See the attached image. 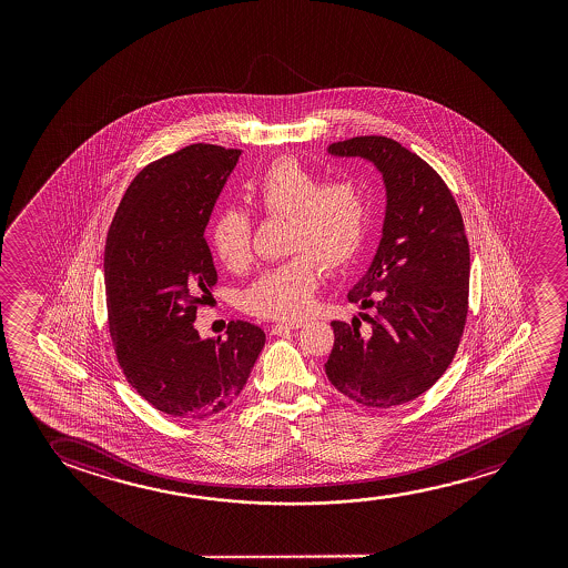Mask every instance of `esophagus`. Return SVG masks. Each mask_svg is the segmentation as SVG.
<instances>
[{
	"mask_svg": "<svg viewBox=\"0 0 568 568\" xmlns=\"http://www.w3.org/2000/svg\"><path fill=\"white\" fill-rule=\"evenodd\" d=\"M303 326L304 322H280V324L272 326V334H283V332H288V329H298V327Z\"/></svg>",
	"mask_w": 568,
	"mask_h": 568,
	"instance_id": "esophagus-1",
	"label": "esophagus"
}]
</instances>
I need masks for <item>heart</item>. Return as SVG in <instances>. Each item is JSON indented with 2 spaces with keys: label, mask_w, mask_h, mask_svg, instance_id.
Wrapping results in <instances>:
<instances>
[{
  "label": "heart",
  "mask_w": 568,
  "mask_h": 568,
  "mask_svg": "<svg viewBox=\"0 0 568 568\" xmlns=\"http://www.w3.org/2000/svg\"><path fill=\"white\" fill-rule=\"evenodd\" d=\"M246 190L264 217H287L285 252L293 256L257 275L242 295V308L257 318H303L314 303L322 264L343 270L365 250L373 192L363 180L326 182L293 156L273 161ZM252 234L254 221L246 211H221L211 226V248L221 264L242 272L252 262Z\"/></svg>",
  "instance_id": "1"
}]
</instances>
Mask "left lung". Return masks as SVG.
<instances>
[{
  "instance_id": "obj_1",
  "label": "left lung",
  "mask_w": 568,
  "mask_h": 568,
  "mask_svg": "<svg viewBox=\"0 0 568 568\" xmlns=\"http://www.w3.org/2000/svg\"><path fill=\"white\" fill-rule=\"evenodd\" d=\"M337 156H363L386 184L381 246L349 303L373 311L334 320L326 374L353 402L389 409L433 388L458 351L469 298V244L458 203L440 174L402 143L358 135L332 143Z\"/></svg>"
}]
</instances>
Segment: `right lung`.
<instances>
[{"label": "right lung", "instance_id": "1", "mask_svg": "<svg viewBox=\"0 0 568 568\" xmlns=\"http://www.w3.org/2000/svg\"><path fill=\"white\" fill-rule=\"evenodd\" d=\"M241 149L194 143L132 180L106 236L109 326L125 381L161 413L205 419L233 404L265 334L229 322L225 339H202L195 312L217 283L203 239Z\"/></svg>", "mask_w": 568, "mask_h": 568}]
</instances>
